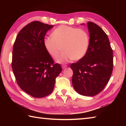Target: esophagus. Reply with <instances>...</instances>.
Listing matches in <instances>:
<instances>
[{
	"label": "esophagus",
	"instance_id": "obj_1",
	"mask_svg": "<svg viewBox=\"0 0 126 126\" xmlns=\"http://www.w3.org/2000/svg\"><path fill=\"white\" fill-rule=\"evenodd\" d=\"M67 67V65H62V69H65V68H66Z\"/></svg>",
	"mask_w": 126,
	"mask_h": 126
}]
</instances>
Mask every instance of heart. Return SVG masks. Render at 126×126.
Segmentation results:
<instances>
[{
  "label": "heart",
  "instance_id": "heart-1",
  "mask_svg": "<svg viewBox=\"0 0 126 126\" xmlns=\"http://www.w3.org/2000/svg\"><path fill=\"white\" fill-rule=\"evenodd\" d=\"M51 36L45 37L43 44L48 53L54 58L57 57L61 49L63 51L56 59L57 63H65L72 59L79 61L86 54L89 37L85 30L60 25L52 31Z\"/></svg>",
  "mask_w": 126,
  "mask_h": 126
}]
</instances>
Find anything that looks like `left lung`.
<instances>
[{
    "label": "left lung",
    "instance_id": "8db88e82",
    "mask_svg": "<svg viewBox=\"0 0 126 126\" xmlns=\"http://www.w3.org/2000/svg\"><path fill=\"white\" fill-rule=\"evenodd\" d=\"M81 25H84V23ZM89 45L86 54L77 63H72L74 89L80 95L93 96L102 90L113 71V50L108 37L100 26L87 24Z\"/></svg>",
    "mask_w": 126,
    "mask_h": 126
}]
</instances>
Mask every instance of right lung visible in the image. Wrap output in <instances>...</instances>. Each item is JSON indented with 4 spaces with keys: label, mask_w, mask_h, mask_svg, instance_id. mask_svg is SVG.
Returning <instances> with one entry per match:
<instances>
[{
    "label": "right lung",
    "mask_w": 126,
    "mask_h": 126,
    "mask_svg": "<svg viewBox=\"0 0 126 126\" xmlns=\"http://www.w3.org/2000/svg\"><path fill=\"white\" fill-rule=\"evenodd\" d=\"M53 27L38 21L29 23L18 33L13 45V74L19 87L33 97L50 94L56 77L62 71L43 44L45 34Z\"/></svg>",
    "instance_id": "right-lung-1"
}]
</instances>
